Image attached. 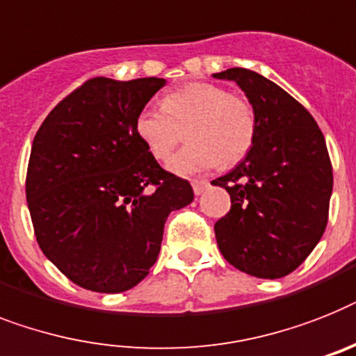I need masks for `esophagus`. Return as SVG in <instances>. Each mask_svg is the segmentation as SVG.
Listing matches in <instances>:
<instances>
[{
  "mask_svg": "<svg viewBox=\"0 0 356 356\" xmlns=\"http://www.w3.org/2000/svg\"><path fill=\"white\" fill-rule=\"evenodd\" d=\"M207 187H209V181L207 180H193V191H195V195H202Z\"/></svg>",
  "mask_w": 356,
  "mask_h": 356,
  "instance_id": "obj_1",
  "label": "esophagus"
}]
</instances>
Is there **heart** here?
I'll return each instance as SVG.
<instances>
[{"mask_svg":"<svg viewBox=\"0 0 356 356\" xmlns=\"http://www.w3.org/2000/svg\"><path fill=\"white\" fill-rule=\"evenodd\" d=\"M189 145L169 167L176 175H196L218 167L236 165L257 140V114L248 99L207 81H193L169 90L161 107L147 105L136 116L134 129L147 151L158 161L171 156L187 127Z\"/></svg>","mask_w":356,"mask_h":356,"instance_id":"1","label":"heart"}]
</instances>
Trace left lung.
<instances>
[{
  "instance_id": "left-lung-1",
  "label": "left lung",
  "mask_w": 356,
  "mask_h": 356,
  "mask_svg": "<svg viewBox=\"0 0 356 356\" xmlns=\"http://www.w3.org/2000/svg\"><path fill=\"white\" fill-rule=\"evenodd\" d=\"M236 81L257 114V140L233 171L213 180L231 196L214 224L231 266L257 278H282L309 257L324 234L333 167L315 118L291 94L249 69L213 74Z\"/></svg>"
}]
</instances>
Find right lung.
<instances>
[{"label": "right lung", "instance_id": "obj_1", "mask_svg": "<svg viewBox=\"0 0 356 356\" xmlns=\"http://www.w3.org/2000/svg\"><path fill=\"white\" fill-rule=\"evenodd\" d=\"M163 85L92 78L61 99L34 136L25 181L34 234L83 289L122 293L140 284L156 262L167 216L195 198L134 129Z\"/></svg>", "mask_w": 356, "mask_h": 356}]
</instances>
